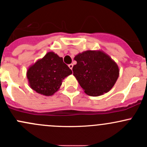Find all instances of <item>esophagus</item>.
Wrapping results in <instances>:
<instances>
[{
  "label": "esophagus",
  "mask_w": 147,
  "mask_h": 147,
  "mask_svg": "<svg viewBox=\"0 0 147 147\" xmlns=\"http://www.w3.org/2000/svg\"><path fill=\"white\" fill-rule=\"evenodd\" d=\"M73 66H74V65L72 64V63H71V64L69 65V67L70 68V69H71V70H72V69H73Z\"/></svg>",
  "instance_id": "esophagus-1"
}]
</instances>
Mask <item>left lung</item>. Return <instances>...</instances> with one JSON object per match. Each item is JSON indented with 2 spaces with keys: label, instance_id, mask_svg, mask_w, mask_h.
Segmentation results:
<instances>
[{
  "label": "left lung",
  "instance_id": "1",
  "mask_svg": "<svg viewBox=\"0 0 147 147\" xmlns=\"http://www.w3.org/2000/svg\"><path fill=\"white\" fill-rule=\"evenodd\" d=\"M74 60L77 63L73 67L74 76L88 96H99L107 93L119 77L117 64L102 51H83Z\"/></svg>",
  "mask_w": 147,
  "mask_h": 147
}]
</instances>
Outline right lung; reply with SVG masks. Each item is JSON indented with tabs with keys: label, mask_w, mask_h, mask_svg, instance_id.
Wrapping results in <instances>:
<instances>
[{
	"label": "right lung",
	"mask_w": 147,
	"mask_h": 147,
	"mask_svg": "<svg viewBox=\"0 0 147 147\" xmlns=\"http://www.w3.org/2000/svg\"><path fill=\"white\" fill-rule=\"evenodd\" d=\"M71 74L72 71L63 63L62 57L49 51L29 67L27 78L32 90L50 96L59 89L63 80Z\"/></svg>",
	"instance_id": "obj_1"
}]
</instances>
